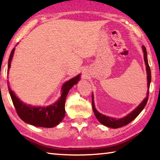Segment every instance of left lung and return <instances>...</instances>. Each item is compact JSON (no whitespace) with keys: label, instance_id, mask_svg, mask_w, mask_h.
<instances>
[{"label":"left lung","instance_id":"1","mask_svg":"<svg viewBox=\"0 0 160 160\" xmlns=\"http://www.w3.org/2000/svg\"><path fill=\"white\" fill-rule=\"evenodd\" d=\"M142 50H143V53H144V61L145 62L146 70H147V74H148L147 76H148V90L147 92V97H146V98L142 102L141 104H140L135 110L132 111L131 113H129L128 116L120 119H116L113 118L109 117V116L103 115L102 113H100L99 112H97V109H95V107H94L93 94H92V109H93V112L94 113V115L96 116V118H97V120H98L102 124H103V125L106 126L107 127H109V128H120V127L126 126L129 123H131L132 120H134V119L139 115V113L142 112V110L144 109L146 104H147V102L148 100V97H149V89H150V81H151V71H150V66H149L148 61L147 51H146V48L144 46H142Z\"/></svg>","mask_w":160,"mask_h":160}]
</instances>
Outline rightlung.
<instances>
[{
  "label": "right lung",
  "instance_id": "right-lung-1",
  "mask_svg": "<svg viewBox=\"0 0 160 160\" xmlns=\"http://www.w3.org/2000/svg\"><path fill=\"white\" fill-rule=\"evenodd\" d=\"M15 48H13L10 53L8 60V70L9 71L10 68ZM80 75H77L68 81L62 87V94L61 98L53 104L47 107H36L29 106L24 104L21 100L15 96L14 92L8 85V90L11 97L12 101L16 112L22 120L34 126L44 127V128H52L57 126L63 120L66 112H65V101L69 90L74 85L77 84L80 80Z\"/></svg>",
  "mask_w": 160,
  "mask_h": 160
}]
</instances>
